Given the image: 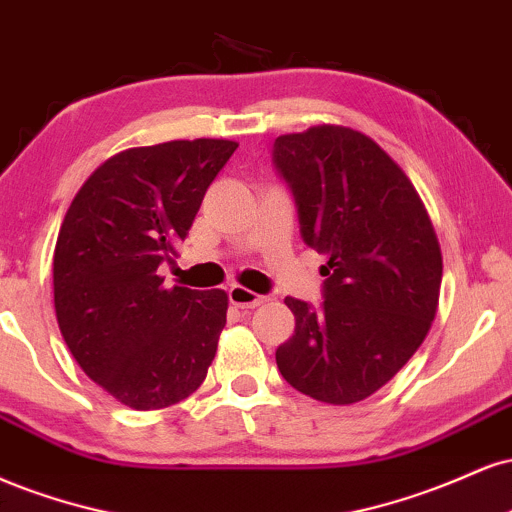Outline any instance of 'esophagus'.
Masks as SVG:
<instances>
[{
    "mask_svg": "<svg viewBox=\"0 0 512 512\" xmlns=\"http://www.w3.org/2000/svg\"><path fill=\"white\" fill-rule=\"evenodd\" d=\"M227 294H230V302L234 306H239V309H256V306H261L263 302H266V297H263V294L246 290V287H242V285H232L230 290H227Z\"/></svg>",
    "mask_w": 512,
    "mask_h": 512,
    "instance_id": "esophagus-1",
    "label": "esophagus"
}]
</instances>
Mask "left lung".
<instances>
[{
  "instance_id": "1",
  "label": "left lung",
  "mask_w": 512,
  "mask_h": 512,
  "mask_svg": "<svg viewBox=\"0 0 512 512\" xmlns=\"http://www.w3.org/2000/svg\"><path fill=\"white\" fill-rule=\"evenodd\" d=\"M304 242L328 256L323 306L287 297L294 335L275 352L292 388L352 405L419 350L441 294L443 256L422 196L374 138L318 124L275 138Z\"/></svg>"
}]
</instances>
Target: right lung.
Masks as SVG:
<instances>
[{
    "label": "right lung",
    "mask_w": 512,
    "mask_h": 512,
    "mask_svg": "<svg viewBox=\"0 0 512 512\" xmlns=\"http://www.w3.org/2000/svg\"><path fill=\"white\" fill-rule=\"evenodd\" d=\"M227 138L167 141L105 160L66 210L54 246V311L74 359L131 410L189 398L213 362L227 292L165 287L208 186L237 150Z\"/></svg>",
    "instance_id": "add662e5"
}]
</instances>
